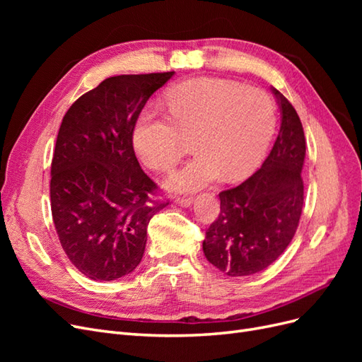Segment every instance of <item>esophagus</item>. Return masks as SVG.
I'll return each mask as SVG.
<instances>
[{
    "instance_id": "esophagus-1",
    "label": "esophagus",
    "mask_w": 362,
    "mask_h": 362,
    "mask_svg": "<svg viewBox=\"0 0 362 362\" xmlns=\"http://www.w3.org/2000/svg\"><path fill=\"white\" fill-rule=\"evenodd\" d=\"M175 202H177L180 206L187 208V206H190L193 204V199L192 198H178Z\"/></svg>"
}]
</instances>
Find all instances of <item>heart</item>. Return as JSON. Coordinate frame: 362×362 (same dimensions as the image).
<instances>
[{
  "label": "heart",
  "instance_id": "obj_1",
  "mask_svg": "<svg viewBox=\"0 0 362 362\" xmlns=\"http://www.w3.org/2000/svg\"><path fill=\"white\" fill-rule=\"evenodd\" d=\"M168 116L145 110L133 129V145L145 166L172 168L192 139L196 156L163 181L173 193H189L221 180L247 177L270 144L276 108L269 93L221 78H194L166 95Z\"/></svg>",
  "mask_w": 362,
  "mask_h": 362
}]
</instances>
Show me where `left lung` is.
<instances>
[{
  "instance_id": "left-lung-1",
  "label": "left lung",
  "mask_w": 362,
  "mask_h": 362,
  "mask_svg": "<svg viewBox=\"0 0 362 362\" xmlns=\"http://www.w3.org/2000/svg\"><path fill=\"white\" fill-rule=\"evenodd\" d=\"M281 128L262 166L234 189L218 193L221 214L206 229V259L228 276L267 269L287 249L303 208L305 134L294 107L275 87Z\"/></svg>"
}]
</instances>
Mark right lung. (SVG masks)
<instances>
[{
  "label": "right lung",
  "instance_id": "add662e5",
  "mask_svg": "<svg viewBox=\"0 0 362 362\" xmlns=\"http://www.w3.org/2000/svg\"><path fill=\"white\" fill-rule=\"evenodd\" d=\"M175 72L117 75L64 115L51 163V211L64 254L83 275L115 281L144 257L146 228L168 202L141 170L133 129L146 101Z\"/></svg>",
  "mask_w": 362,
  "mask_h": 362
}]
</instances>
